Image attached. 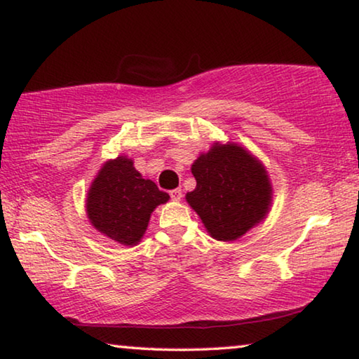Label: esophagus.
Segmentation results:
<instances>
[{
  "mask_svg": "<svg viewBox=\"0 0 359 359\" xmlns=\"http://www.w3.org/2000/svg\"><path fill=\"white\" fill-rule=\"evenodd\" d=\"M170 197H172L173 202H180L181 197H183V192H181V189H173L170 191Z\"/></svg>",
  "mask_w": 359,
  "mask_h": 359,
  "instance_id": "obj_1",
  "label": "esophagus"
}]
</instances>
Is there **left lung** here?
Listing matches in <instances>:
<instances>
[{
	"label": "left lung",
	"mask_w": 359,
	"mask_h": 359,
	"mask_svg": "<svg viewBox=\"0 0 359 359\" xmlns=\"http://www.w3.org/2000/svg\"><path fill=\"white\" fill-rule=\"evenodd\" d=\"M196 189L186 202L202 219L210 237L235 242L267 218L273 187L264 163L238 143L215 141L194 161Z\"/></svg>",
	"instance_id": "left-lung-1"
}]
</instances>
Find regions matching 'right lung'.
I'll list each match as a JSON object with an SVG mask.
<instances>
[{
	"label": "right lung",
	"instance_id": "1",
	"mask_svg": "<svg viewBox=\"0 0 359 359\" xmlns=\"http://www.w3.org/2000/svg\"><path fill=\"white\" fill-rule=\"evenodd\" d=\"M170 196L154 181L144 180L127 156L109 158L98 170L86 197L90 224L104 237L124 246L141 242L152 211Z\"/></svg>",
	"mask_w": 359,
	"mask_h": 359
}]
</instances>
